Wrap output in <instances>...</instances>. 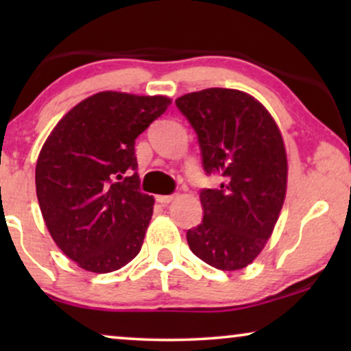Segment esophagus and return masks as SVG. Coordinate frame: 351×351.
Masks as SVG:
<instances>
[{"instance_id": "34e87169", "label": "esophagus", "mask_w": 351, "mask_h": 351, "mask_svg": "<svg viewBox=\"0 0 351 351\" xmlns=\"http://www.w3.org/2000/svg\"><path fill=\"white\" fill-rule=\"evenodd\" d=\"M174 198H176V195H158L156 201L161 204H169L171 201H174Z\"/></svg>"}]
</instances>
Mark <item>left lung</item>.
I'll return each mask as SVG.
<instances>
[{"instance_id": "1", "label": "left lung", "mask_w": 351, "mask_h": 351, "mask_svg": "<svg viewBox=\"0 0 351 351\" xmlns=\"http://www.w3.org/2000/svg\"><path fill=\"white\" fill-rule=\"evenodd\" d=\"M177 108L198 136L206 174L220 189H203V222L186 232L191 252L223 271L241 270L271 237L285 203V142L265 107L237 89L209 88L182 95Z\"/></svg>"}]
</instances>
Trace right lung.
<instances>
[{
	"label": "right lung",
	"mask_w": 351,
	"mask_h": 351,
	"mask_svg": "<svg viewBox=\"0 0 351 351\" xmlns=\"http://www.w3.org/2000/svg\"><path fill=\"white\" fill-rule=\"evenodd\" d=\"M169 105L165 95L94 94L43 145L35 172L43 219L84 270H119L141 252L155 199L141 191L134 145Z\"/></svg>",
	"instance_id": "add662e5"
}]
</instances>
